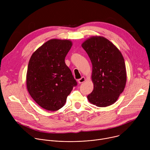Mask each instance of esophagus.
I'll return each mask as SVG.
<instances>
[{"label": "esophagus", "instance_id": "1", "mask_svg": "<svg viewBox=\"0 0 150 150\" xmlns=\"http://www.w3.org/2000/svg\"><path fill=\"white\" fill-rule=\"evenodd\" d=\"M78 83H83V82H85V77L82 76L81 78L79 79L78 80Z\"/></svg>", "mask_w": 150, "mask_h": 150}]
</instances>
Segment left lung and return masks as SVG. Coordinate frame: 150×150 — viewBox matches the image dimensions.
I'll return each instance as SVG.
<instances>
[{"label": "left lung", "instance_id": "1", "mask_svg": "<svg viewBox=\"0 0 150 150\" xmlns=\"http://www.w3.org/2000/svg\"><path fill=\"white\" fill-rule=\"evenodd\" d=\"M82 47L88 54L93 65V91L89 101L98 107L115 103L123 91L126 72L123 57L109 40L100 36L85 40Z\"/></svg>", "mask_w": 150, "mask_h": 150}]
</instances>
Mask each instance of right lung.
<instances>
[{
	"instance_id": "add662e5",
	"label": "right lung",
	"mask_w": 150,
	"mask_h": 150,
	"mask_svg": "<svg viewBox=\"0 0 150 150\" xmlns=\"http://www.w3.org/2000/svg\"><path fill=\"white\" fill-rule=\"evenodd\" d=\"M68 40L52 39L31 56L27 74V90L42 108L56 111L65 105L77 85L65 59L72 47Z\"/></svg>"
}]
</instances>
